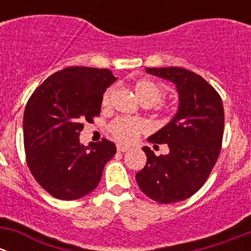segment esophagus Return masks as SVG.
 <instances>
[{"mask_svg": "<svg viewBox=\"0 0 251 251\" xmlns=\"http://www.w3.org/2000/svg\"><path fill=\"white\" fill-rule=\"evenodd\" d=\"M116 149H118V151H120V153H124V151H128V147L124 146V144H118V146H116Z\"/></svg>", "mask_w": 251, "mask_h": 251, "instance_id": "esophagus-1", "label": "esophagus"}]
</instances>
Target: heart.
Wrapping results in <instances>:
<instances>
[{
    "label": "heart",
    "mask_w": 251,
    "mask_h": 251,
    "mask_svg": "<svg viewBox=\"0 0 251 251\" xmlns=\"http://www.w3.org/2000/svg\"><path fill=\"white\" fill-rule=\"evenodd\" d=\"M115 88L110 87L104 92L102 97V107L108 108L110 105ZM135 93L143 105H154L160 102L166 95V87L161 83L151 80H141L136 82ZM160 111H165L163 107H156ZM147 124L142 119L137 118H118L108 125V131L114 140L121 143H132L136 138L144 132Z\"/></svg>",
    "instance_id": "obj_1"
}]
</instances>
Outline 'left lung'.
<instances>
[{
    "label": "left lung",
    "mask_w": 251,
    "mask_h": 251,
    "mask_svg": "<svg viewBox=\"0 0 251 251\" xmlns=\"http://www.w3.org/2000/svg\"><path fill=\"white\" fill-rule=\"evenodd\" d=\"M146 72L174 82L179 104L173 120L148 138L154 144L166 143L170 151L156 156L143 147L147 163L136 181L154 201L173 204L197 193L214 169L224 137V104L217 91L191 70L169 67Z\"/></svg>",
    "instance_id": "1"
}]
</instances>
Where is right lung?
Returning <instances> with one entry per match:
<instances>
[{
  "label": "right lung",
  "instance_id": "right-lung-1",
  "mask_svg": "<svg viewBox=\"0 0 251 251\" xmlns=\"http://www.w3.org/2000/svg\"><path fill=\"white\" fill-rule=\"evenodd\" d=\"M116 80L109 69L69 67L47 77L31 95L23 119L26 164L52 197L75 201L93 191L116 147L107 138L85 147L83 123L100 113L103 93Z\"/></svg>",
  "mask_w": 251,
  "mask_h": 251
}]
</instances>
